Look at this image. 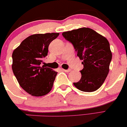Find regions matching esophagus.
I'll return each mask as SVG.
<instances>
[{"instance_id": "obj_1", "label": "esophagus", "mask_w": 127, "mask_h": 127, "mask_svg": "<svg viewBox=\"0 0 127 127\" xmlns=\"http://www.w3.org/2000/svg\"><path fill=\"white\" fill-rule=\"evenodd\" d=\"M63 71H64L65 72H69L71 71V69H63Z\"/></svg>"}]
</instances>
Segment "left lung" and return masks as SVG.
Masks as SVG:
<instances>
[{
  "instance_id": "1",
  "label": "left lung",
  "mask_w": 127,
  "mask_h": 127,
  "mask_svg": "<svg viewBox=\"0 0 127 127\" xmlns=\"http://www.w3.org/2000/svg\"><path fill=\"white\" fill-rule=\"evenodd\" d=\"M62 35L72 43L77 56L83 60L82 77L73 85L82 91H95L102 86L109 72L112 55L108 41L90 28L64 32Z\"/></svg>"
}]
</instances>
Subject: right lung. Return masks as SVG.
<instances>
[{
  "mask_svg": "<svg viewBox=\"0 0 127 127\" xmlns=\"http://www.w3.org/2000/svg\"><path fill=\"white\" fill-rule=\"evenodd\" d=\"M59 33L35 34L20 43L12 53V68L20 87L32 96H44L50 92L58 72L41 67L48 46Z\"/></svg>",
  "mask_w": 127,
  "mask_h": 127,
  "instance_id": "obj_1",
  "label": "right lung"
}]
</instances>
